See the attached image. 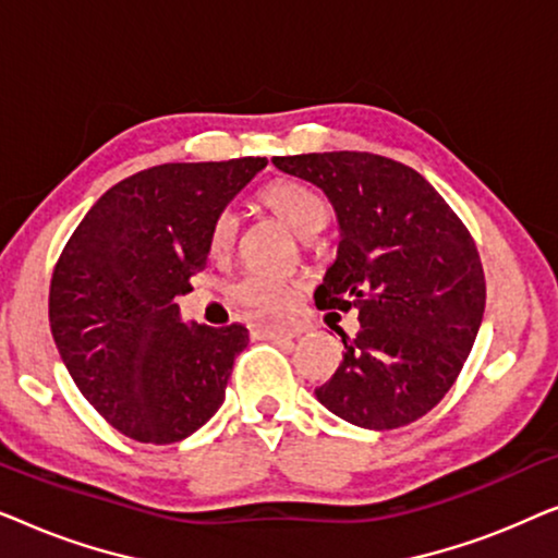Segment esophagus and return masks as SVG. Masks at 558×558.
<instances>
[{
	"instance_id": "34e87169",
	"label": "esophagus",
	"mask_w": 558,
	"mask_h": 558,
	"mask_svg": "<svg viewBox=\"0 0 558 558\" xmlns=\"http://www.w3.org/2000/svg\"><path fill=\"white\" fill-rule=\"evenodd\" d=\"M256 330L262 332L264 338H292V335L300 332V325L284 317H262L256 323Z\"/></svg>"
}]
</instances>
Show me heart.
Wrapping results in <instances>:
<instances>
[{
  "label": "heart",
  "mask_w": 558,
  "mask_h": 558,
  "mask_svg": "<svg viewBox=\"0 0 558 558\" xmlns=\"http://www.w3.org/2000/svg\"><path fill=\"white\" fill-rule=\"evenodd\" d=\"M262 203L271 213L294 228L302 239H312L317 235L330 220V208H327L325 197L304 185L300 180H274L262 190ZM235 233H239V218L235 213L223 210L216 218L210 231V248L216 254H223L233 246ZM233 302L251 307L256 312H271L281 310L292 296V284L287 279L266 277V274H246L231 287Z\"/></svg>",
  "instance_id": "obj_1"
}]
</instances>
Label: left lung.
<instances>
[{
	"mask_svg": "<svg viewBox=\"0 0 558 558\" xmlns=\"http://www.w3.org/2000/svg\"><path fill=\"white\" fill-rule=\"evenodd\" d=\"M317 185L340 223L338 258L317 287L319 310H357L342 363L317 401L363 429H399L445 399L485 312L475 241L411 167L371 151L274 157Z\"/></svg>",
	"mask_w": 558,
	"mask_h": 558,
	"instance_id": "1",
	"label": "left lung"
}]
</instances>
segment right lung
Masks as SVG:
<instances>
[{"mask_svg": "<svg viewBox=\"0 0 558 558\" xmlns=\"http://www.w3.org/2000/svg\"><path fill=\"white\" fill-rule=\"evenodd\" d=\"M266 157L170 162L121 180L68 239L50 281V330L86 401L126 437L172 445L220 409L243 325H185L180 294L210 231Z\"/></svg>", "mask_w": 558, "mask_h": 558, "instance_id": "right-lung-1", "label": "right lung"}]
</instances>
